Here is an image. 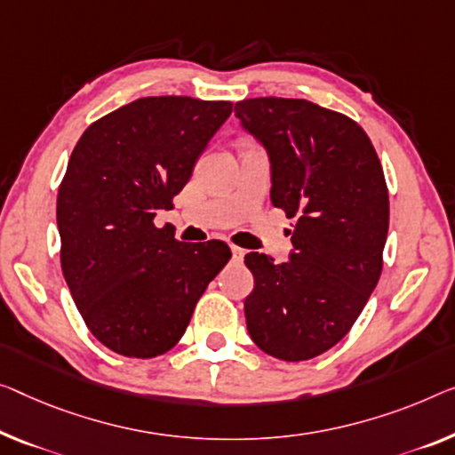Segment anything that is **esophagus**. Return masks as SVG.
<instances>
[{
  "mask_svg": "<svg viewBox=\"0 0 455 455\" xmlns=\"http://www.w3.org/2000/svg\"><path fill=\"white\" fill-rule=\"evenodd\" d=\"M230 251H233V259L235 261H243V257H245V249H241V247H230Z\"/></svg>",
  "mask_w": 455,
  "mask_h": 455,
  "instance_id": "1",
  "label": "esophagus"
}]
</instances>
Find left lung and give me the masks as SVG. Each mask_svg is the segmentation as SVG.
Listing matches in <instances>:
<instances>
[{
    "instance_id": "8db88e82",
    "label": "left lung",
    "mask_w": 455,
    "mask_h": 455,
    "mask_svg": "<svg viewBox=\"0 0 455 455\" xmlns=\"http://www.w3.org/2000/svg\"><path fill=\"white\" fill-rule=\"evenodd\" d=\"M235 116L267 151L271 204L296 219L286 263L245 255L255 277L247 331L267 355L313 359L349 333L382 274V165L357 122L308 100H243Z\"/></svg>"
}]
</instances>
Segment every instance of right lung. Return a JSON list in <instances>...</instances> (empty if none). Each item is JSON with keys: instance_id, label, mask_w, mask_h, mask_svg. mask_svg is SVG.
Listing matches in <instances>:
<instances>
[{"instance_id": "right-lung-1", "label": "right lung", "mask_w": 455, "mask_h": 455, "mask_svg": "<svg viewBox=\"0 0 455 455\" xmlns=\"http://www.w3.org/2000/svg\"><path fill=\"white\" fill-rule=\"evenodd\" d=\"M233 112L230 101L140 98L87 126L57 196L60 267L92 335L126 357H157L230 259L222 241L180 243L155 227Z\"/></svg>"}]
</instances>
